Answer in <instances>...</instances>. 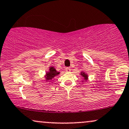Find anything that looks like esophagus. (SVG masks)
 <instances>
[{"instance_id":"1","label":"esophagus","mask_w":129,"mask_h":129,"mask_svg":"<svg viewBox=\"0 0 129 129\" xmlns=\"http://www.w3.org/2000/svg\"><path fill=\"white\" fill-rule=\"evenodd\" d=\"M66 71L67 72H70V71H71L70 68V67H67L66 69Z\"/></svg>"}]
</instances>
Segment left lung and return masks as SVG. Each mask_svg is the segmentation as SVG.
<instances>
[{
    "label": "left lung",
    "mask_w": 129,
    "mask_h": 129,
    "mask_svg": "<svg viewBox=\"0 0 129 129\" xmlns=\"http://www.w3.org/2000/svg\"><path fill=\"white\" fill-rule=\"evenodd\" d=\"M81 75H82V76L84 78V79H85V80L87 79V77H88V76H87V75H86V74L84 73H81Z\"/></svg>",
    "instance_id": "obj_1"
}]
</instances>
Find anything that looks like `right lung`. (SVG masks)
<instances>
[{"mask_svg":"<svg viewBox=\"0 0 129 129\" xmlns=\"http://www.w3.org/2000/svg\"><path fill=\"white\" fill-rule=\"evenodd\" d=\"M59 74V73L57 72L54 67H51L50 68L49 72H47V73L46 74V79L47 81H50V80L52 79L54 76H57Z\"/></svg>","mask_w":129,"mask_h":129,"instance_id":"add662e5","label":"right lung"}]
</instances>
